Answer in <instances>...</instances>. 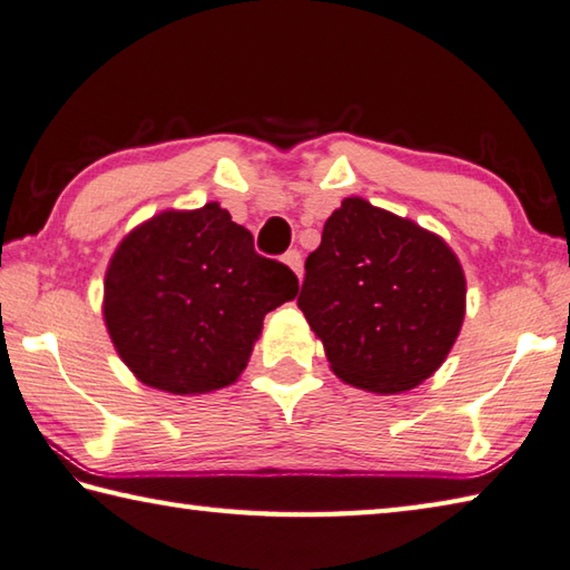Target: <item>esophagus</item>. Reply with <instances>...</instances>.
I'll list each match as a JSON object with an SVG mask.
<instances>
[{
    "mask_svg": "<svg viewBox=\"0 0 570 570\" xmlns=\"http://www.w3.org/2000/svg\"><path fill=\"white\" fill-rule=\"evenodd\" d=\"M284 264L301 278V272H304V259H301V252L298 249H288L284 254Z\"/></svg>",
    "mask_w": 570,
    "mask_h": 570,
    "instance_id": "1",
    "label": "esophagus"
}]
</instances>
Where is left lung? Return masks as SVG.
<instances>
[{"mask_svg": "<svg viewBox=\"0 0 570 570\" xmlns=\"http://www.w3.org/2000/svg\"><path fill=\"white\" fill-rule=\"evenodd\" d=\"M298 308L343 383L397 395L448 358L464 321L466 282L438 234L345 197L308 254Z\"/></svg>", "mask_w": 570, "mask_h": 570, "instance_id": "8db88e82", "label": "left lung"}]
</instances>
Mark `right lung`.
<instances>
[{
    "label": "right lung",
    "mask_w": 570,
    "mask_h": 570,
    "mask_svg": "<svg viewBox=\"0 0 570 570\" xmlns=\"http://www.w3.org/2000/svg\"><path fill=\"white\" fill-rule=\"evenodd\" d=\"M298 294L286 264L217 203L165 209L110 256L104 321L140 383L173 395L227 387L249 363L264 316Z\"/></svg>",
    "instance_id": "obj_1"
}]
</instances>
